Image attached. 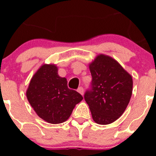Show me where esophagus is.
<instances>
[{"label":"esophagus","mask_w":156,"mask_h":156,"mask_svg":"<svg viewBox=\"0 0 156 156\" xmlns=\"http://www.w3.org/2000/svg\"><path fill=\"white\" fill-rule=\"evenodd\" d=\"M77 91L79 92L80 94H82V95H83V87H79L78 88V90H77Z\"/></svg>","instance_id":"1"}]
</instances>
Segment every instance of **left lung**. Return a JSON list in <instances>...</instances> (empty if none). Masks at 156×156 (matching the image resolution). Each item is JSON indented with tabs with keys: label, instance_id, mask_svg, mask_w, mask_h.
I'll return each instance as SVG.
<instances>
[{
	"label": "left lung",
	"instance_id": "8db88e82",
	"mask_svg": "<svg viewBox=\"0 0 156 156\" xmlns=\"http://www.w3.org/2000/svg\"><path fill=\"white\" fill-rule=\"evenodd\" d=\"M92 76L91 90L84 99L96 123L110 124L124 112L133 91L131 75L116 60L104 54L89 64Z\"/></svg>",
	"mask_w": 156,
	"mask_h": 156
}]
</instances>
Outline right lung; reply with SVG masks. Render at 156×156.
<instances>
[{"instance_id": "add662e5", "label": "right lung", "mask_w": 156, "mask_h": 156, "mask_svg": "<svg viewBox=\"0 0 156 156\" xmlns=\"http://www.w3.org/2000/svg\"><path fill=\"white\" fill-rule=\"evenodd\" d=\"M57 66L44 64L30 80L27 98L37 115L52 124L62 123L71 115L82 95L70 90L67 80L58 73Z\"/></svg>"}]
</instances>
